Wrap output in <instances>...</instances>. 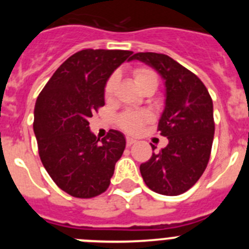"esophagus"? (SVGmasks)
Segmentation results:
<instances>
[{
  "instance_id": "34e87169",
  "label": "esophagus",
  "mask_w": 249,
  "mask_h": 249,
  "mask_svg": "<svg viewBox=\"0 0 249 249\" xmlns=\"http://www.w3.org/2000/svg\"><path fill=\"white\" fill-rule=\"evenodd\" d=\"M126 142H127V146H132V144L133 143H136V140L135 138H131V137H127V140H126Z\"/></svg>"
}]
</instances>
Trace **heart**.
<instances>
[{
    "mask_svg": "<svg viewBox=\"0 0 249 249\" xmlns=\"http://www.w3.org/2000/svg\"><path fill=\"white\" fill-rule=\"evenodd\" d=\"M156 77L155 72L146 67H138L133 70V78L135 82L137 83L138 87L146 83L149 78ZM117 82V76L112 74L105 85V98H111L114 91V86ZM152 120V116L149 112L146 111H127L122 113L118 118V124L123 131L128 132V133H137L144 123L149 122Z\"/></svg>",
    "mask_w": 249,
    "mask_h": 249,
    "instance_id": "1",
    "label": "heart"
}]
</instances>
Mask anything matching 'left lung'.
<instances>
[{
  "label": "left lung",
  "instance_id": "1",
  "mask_svg": "<svg viewBox=\"0 0 249 249\" xmlns=\"http://www.w3.org/2000/svg\"><path fill=\"white\" fill-rule=\"evenodd\" d=\"M129 59L155 68L166 85V107L157 131L168 138V144L141 164V175L153 192L181 195L195 186L210 160L214 136L212 98L198 77L167 54L138 52Z\"/></svg>",
  "mask_w": 249,
  "mask_h": 249
}]
</instances>
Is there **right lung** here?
Wrapping results in <instances>:
<instances>
[{"instance_id":"right-lung-1","label":"right lung","mask_w":249,"mask_h":249,"mask_svg":"<svg viewBox=\"0 0 249 249\" xmlns=\"http://www.w3.org/2000/svg\"><path fill=\"white\" fill-rule=\"evenodd\" d=\"M132 51L82 50L68 57L38 94L34 131L38 155L54 183L76 198L108 188L124 136L109 129L100 141L89 118L105 106V85Z\"/></svg>"}]
</instances>
